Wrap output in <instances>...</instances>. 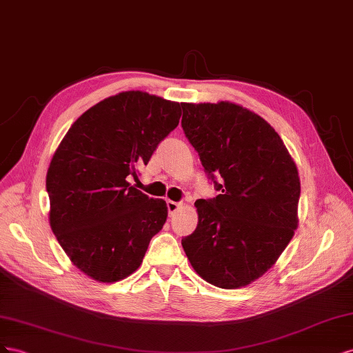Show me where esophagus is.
I'll return each instance as SVG.
<instances>
[{
  "instance_id": "obj_1",
  "label": "esophagus",
  "mask_w": 353,
  "mask_h": 353,
  "mask_svg": "<svg viewBox=\"0 0 353 353\" xmlns=\"http://www.w3.org/2000/svg\"><path fill=\"white\" fill-rule=\"evenodd\" d=\"M180 207H182V203H176V201H167V208H168L170 216H173Z\"/></svg>"
}]
</instances>
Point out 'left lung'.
<instances>
[{"label": "left lung", "mask_w": 353, "mask_h": 353, "mask_svg": "<svg viewBox=\"0 0 353 353\" xmlns=\"http://www.w3.org/2000/svg\"><path fill=\"white\" fill-rule=\"evenodd\" d=\"M182 127L219 195L198 199L196 229L182 239L196 274L234 290L275 265L297 229L300 179L279 134L230 103H182ZM219 182H216V179Z\"/></svg>", "instance_id": "left-lung-1"}]
</instances>
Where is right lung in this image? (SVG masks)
<instances>
[{"mask_svg":"<svg viewBox=\"0 0 353 353\" xmlns=\"http://www.w3.org/2000/svg\"><path fill=\"white\" fill-rule=\"evenodd\" d=\"M180 115L177 102L123 92L85 110L56 149L46 179L50 226L87 276L117 283L142 265L168 213L164 199L149 198L130 180Z\"/></svg>","mask_w":353,"mask_h":353,"instance_id":"1","label":"right lung"}]
</instances>
